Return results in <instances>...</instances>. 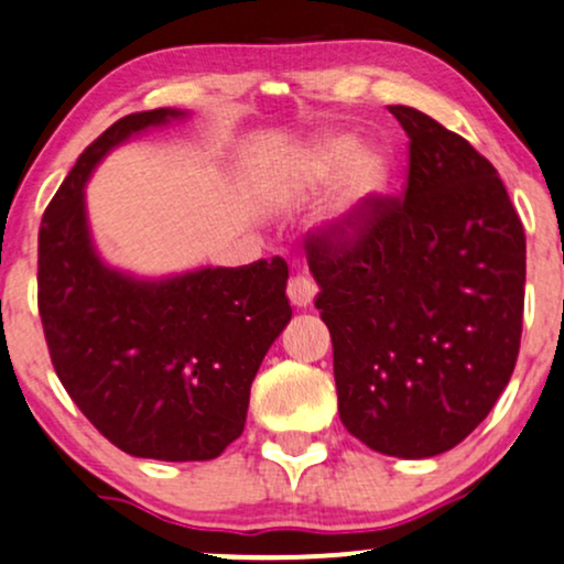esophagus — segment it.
Here are the masks:
<instances>
[{
	"label": "esophagus",
	"instance_id": "34e87169",
	"mask_svg": "<svg viewBox=\"0 0 564 564\" xmlns=\"http://www.w3.org/2000/svg\"><path fill=\"white\" fill-rule=\"evenodd\" d=\"M288 295H290V301H293V305H297V308H305V305L314 303L316 284L311 282L308 276L297 274V276H293V280L288 282Z\"/></svg>",
	"mask_w": 564,
	"mask_h": 564
}]
</instances>
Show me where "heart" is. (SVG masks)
<instances>
[{"mask_svg": "<svg viewBox=\"0 0 564 564\" xmlns=\"http://www.w3.org/2000/svg\"><path fill=\"white\" fill-rule=\"evenodd\" d=\"M360 143L350 135H329L314 143L301 162L290 172L288 187L293 193H308L318 185L335 180L339 172L343 180V212H364L384 193L389 166L379 154H360Z\"/></svg>", "mask_w": 564, "mask_h": 564, "instance_id": "heart-1", "label": "heart"}]
</instances>
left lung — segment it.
Masks as SVG:
<instances>
[{
    "label": "left lung",
    "instance_id": "1",
    "mask_svg": "<svg viewBox=\"0 0 564 564\" xmlns=\"http://www.w3.org/2000/svg\"><path fill=\"white\" fill-rule=\"evenodd\" d=\"M408 183L311 229L339 419L381 455L434 457L481 423L516 371L525 232L495 164L413 107Z\"/></svg>",
    "mask_w": 564,
    "mask_h": 564
}]
</instances>
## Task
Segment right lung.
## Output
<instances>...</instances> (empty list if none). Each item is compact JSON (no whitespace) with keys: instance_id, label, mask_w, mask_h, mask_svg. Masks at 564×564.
<instances>
[{"instance_id":"1","label":"right lung","mask_w":564,"mask_h":564,"mask_svg":"<svg viewBox=\"0 0 564 564\" xmlns=\"http://www.w3.org/2000/svg\"><path fill=\"white\" fill-rule=\"evenodd\" d=\"M183 112L117 120L78 156L39 229V314L54 371L115 447L151 460H214L246 429L250 384L293 316L280 256L138 282L88 238L83 185L138 130Z\"/></svg>"}]
</instances>
